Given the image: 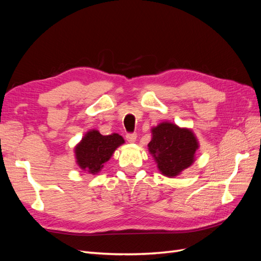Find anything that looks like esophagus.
I'll use <instances>...</instances> for the list:
<instances>
[{
	"label": "esophagus",
	"mask_w": 261,
	"mask_h": 261,
	"mask_svg": "<svg viewBox=\"0 0 261 261\" xmlns=\"http://www.w3.org/2000/svg\"><path fill=\"white\" fill-rule=\"evenodd\" d=\"M137 138V134L136 133H129L126 135V140L128 141V143H135Z\"/></svg>",
	"instance_id": "obj_1"
}]
</instances>
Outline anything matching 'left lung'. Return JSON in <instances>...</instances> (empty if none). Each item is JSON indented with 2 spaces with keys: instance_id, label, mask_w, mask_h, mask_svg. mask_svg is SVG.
<instances>
[{
  "instance_id": "left-lung-1",
  "label": "left lung",
  "mask_w": 261,
  "mask_h": 261,
  "mask_svg": "<svg viewBox=\"0 0 261 261\" xmlns=\"http://www.w3.org/2000/svg\"><path fill=\"white\" fill-rule=\"evenodd\" d=\"M151 133L152 139L148 144L149 152L153 155L163 175L174 177L191 167L199 147L191 129L163 122L153 127Z\"/></svg>"
}]
</instances>
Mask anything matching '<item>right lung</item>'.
Wrapping results in <instances>:
<instances>
[{"label":"right lung","mask_w":261,"mask_h":261,"mask_svg":"<svg viewBox=\"0 0 261 261\" xmlns=\"http://www.w3.org/2000/svg\"><path fill=\"white\" fill-rule=\"evenodd\" d=\"M122 144H124V139L118 134L103 136L96 129L89 130L75 147L78 167L90 174H97L110 160L115 149Z\"/></svg>","instance_id":"1"}]
</instances>
